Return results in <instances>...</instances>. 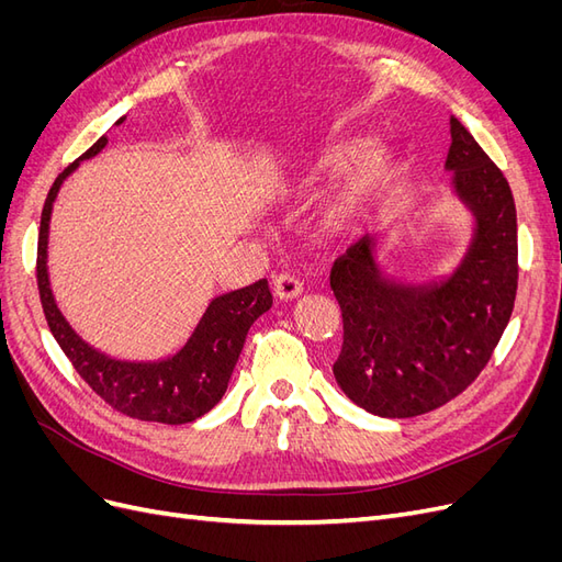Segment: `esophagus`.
Instances as JSON below:
<instances>
[{
	"mask_svg": "<svg viewBox=\"0 0 562 562\" xmlns=\"http://www.w3.org/2000/svg\"><path fill=\"white\" fill-rule=\"evenodd\" d=\"M302 293V281L295 271H281L274 277V295L279 300H293Z\"/></svg>",
	"mask_w": 562,
	"mask_h": 562,
	"instance_id": "obj_1",
	"label": "esophagus"
}]
</instances>
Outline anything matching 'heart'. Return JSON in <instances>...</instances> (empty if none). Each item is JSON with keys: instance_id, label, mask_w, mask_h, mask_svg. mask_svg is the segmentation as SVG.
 <instances>
[{"instance_id": "b5f03b06", "label": "heart", "mask_w": 562, "mask_h": 562, "mask_svg": "<svg viewBox=\"0 0 562 562\" xmlns=\"http://www.w3.org/2000/svg\"><path fill=\"white\" fill-rule=\"evenodd\" d=\"M366 140H339L321 149L307 166L302 168V184H318L351 171L353 164L363 157ZM401 173V157L394 149H380L366 164H361L347 184L339 190L326 206V223L330 227H347L363 217L375 203L394 187Z\"/></svg>"}]
</instances>
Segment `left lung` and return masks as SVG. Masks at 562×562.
<instances>
[{"label": "left lung", "instance_id": "obj_1", "mask_svg": "<svg viewBox=\"0 0 562 562\" xmlns=\"http://www.w3.org/2000/svg\"><path fill=\"white\" fill-rule=\"evenodd\" d=\"M446 166L475 215V239L436 288L396 285L378 271L372 239L351 244L330 269L342 312L339 389L380 417H415L457 398L487 366L514 312L518 288L516 203L499 166L450 119Z\"/></svg>", "mask_w": 562, "mask_h": 562}]
</instances>
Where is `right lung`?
<instances>
[{"label":"right lung","instance_id":"obj_1","mask_svg":"<svg viewBox=\"0 0 562 562\" xmlns=\"http://www.w3.org/2000/svg\"><path fill=\"white\" fill-rule=\"evenodd\" d=\"M108 145L103 135L93 147H89L79 159L95 157ZM77 168V161L50 184L42 209L40 239H37V288L42 310L50 335L70 359L79 378L87 382L93 394L103 398L112 411L133 419L159 422V424H187L206 415L211 407L223 398L232 370L239 361L248 328L252 321L265 314L274 297H271L267 279L255 281L227 295H220L199 321L194 335L173 359L161 363H124L108 359L105 353L81 342L77 333L67 326V321L56 307L50 295L46 274V241H48V217L60 182Z\"/></svg>","mask_w":562,"mask_h":562}]
</instances>
